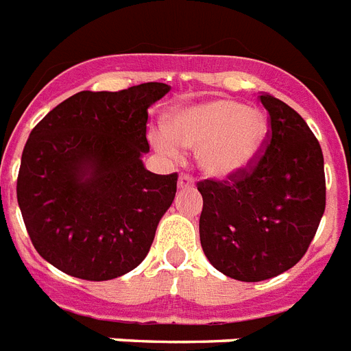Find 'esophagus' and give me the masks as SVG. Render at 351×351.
I'll return each mask as SVG.
<instances>
[{
  "label": "esophagus",
  "mask_w": 351,
  "mask_h": 351,
  "mask_svg": "<svg viewBox=\"0 0 351 351\" xmlns=\"http://www.w3.org/2000/svg\"><path fill=\"white\" fill-rule=\"evenodd\" d=\"M178 186H179V190L193 189V179L190 178V176H186V173H181V176H179Z\"/></svg>",
  "instance_id": "1"
}]
</instances>
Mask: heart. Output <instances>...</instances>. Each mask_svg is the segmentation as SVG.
I'll return each mask as SVG.
<instances>
[{
  "label": "heart",
  "instance_id": "b5f03b06",
  "mask_svg": "<svg viewBox=\"0 0 351 351\" xmlns=\"http://www.w3.org/2000/svg\"><path fill=\"white\" fill-rule=\"evenodd\" d=\"M270 121L263 110L217 97L178 106L168 114L167 132L154 136L161 152L199 148L197 162L208 178L230 179L250 168L265 152Z\"/></svg>",
  "mask_w": 351,
  "mask_h": 351
}]
</instances>
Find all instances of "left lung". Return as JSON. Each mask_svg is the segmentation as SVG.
Listing matches in <instances>:
<instances>
[{"label": "left lung", "mask_w": 351, "mask_h": 351, "mask_svg": "<svg viewBox=\"0 0 351 351\" xmlns=\"http://www.w3.org/2000/svg\"><path fill=\"white\" fill-rule=\"evenodd\" d=\"M270 116L265 156L232 183H199V237L206 259L245 282L271 279L306 254L326 204L319 141L293 108L263 94Z\"/></svg>", "instance_id": "left-lung-1"}]
</instances>
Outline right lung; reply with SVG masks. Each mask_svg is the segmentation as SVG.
<instances>
[{
  "label": "right lung",
  "instance_id": "right-lung-1",
  "mask_svg": "<svg viewBox=\"0 0 351 351\" xmlns=\"http://www.w3.org/2000/svg\"><path fill=\"white\" fill-rule=\"evenodd\" d=\"M168 92L165 83L77 92L30 132L18 204L34 248L58 270L108 281L147 257L178 186V173L143 162L148 108Z\"/></svg>",
  "mask_w": 351,
  "mask_h": 351
}]
</instances>
